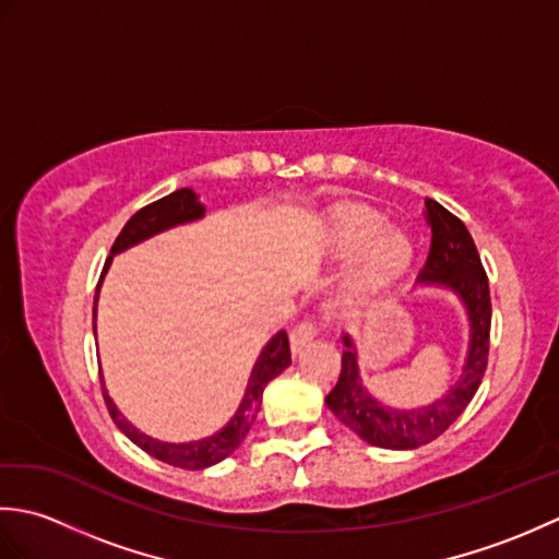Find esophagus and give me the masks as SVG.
Returning a JSON list of instances; mask_svg holds the SVG:
<instances>
[{"label": "esophagus", "instance_id": "esophagus-1", "mask_svg": "<svg viewBox=\"0 0 559 559\" xmlns=\"http://www.w3.org/2000/svg\"><path fill=\"white\" fill-rule=\"evenodd\" d=\"M317 334H319V324L312 322V319H305V322L295 324L290 329V348H293V353L302 350L307 343H310Z\"/></svg>", "mask_w": 559, "mask_h": 559}]
</instances>
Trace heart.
I'll list each match as a JSON object with an SVG mask.
<instances>
[{
  "instance_id": "obj_1",
  "label": "heart",
  "mask_w": 559,
  "mask_h": 559,
  "mask_svg": "<svg viewBox=\"0 0 559 559\" xmlns=\"http://www.w3.org/2000/svg\"><path fill=\"white\" fill-rule=\"evenodd\" d=\"M326 247L338 259H355L346 283L350 300H367L394 286L413 261V242L367 206H346L331 218Z\"/></svg>"
}]
</instances>
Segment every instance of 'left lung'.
<instances>
[{"instance_id":"obj_1","label":"left lung","mask_w":559,"mask_h":559,"mask_svg":"<svg viewBox=\"0 0 559 559\" xmlns=\"http://www.w3.org/2000/svg\"><path fill=\"white\" fill-rule=\"evenodd\" d=\"M427 223L432 228L430 252L420 269V281L442 283L463 300L471 319V350L459 382L432 406L418 411H396L382 406L367 394L360 382L358 360L348 336H343L346 350L341 358V377L326 396V406L336 418L365 439L382 449H418L432 442L466 411L483 382L490 353V283L483 269L480 254L461 218L447 211L435 199H425Z\"/></svg>"}]
</instances>
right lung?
<instances>
[{"instance_id":"add662e5","label":"right lung","mask_w":559,"mask_h":559,"mask_svg":"<svg viewBox=\"0 0 559 559\" xmlns=\"http://www.w3.org/2000/svg\"><path fill=\"white\" fill-rule=\"evenodd\" d=\"M199 216H204V206H201V201L197 199L192 189H177V192L153 201V204H148L144 209H139L134 216L127 221L122 233L117 235V240L110 249V257L105 259L103 273L108 271L112 254L122 252V249L146 240V237L156 235L165 228H173V225H177V223L194 221ZM103 273H100V281H103ZM100 281H98V288H100ZM98 288H96V302H98ZM93 314H96V307H93ZM288 365H290V343H288L286 331H281V334L273 336L269 346L261 350L259 360L252 370V377H249L245 399L240 403V408H237V413L233 415V420L213 437L199 439V442H189V444L158 442V439H151L144 432H139L136 427L129 425L122 418V413L115 408L112 399L108 396V391H105V384H100V389H103L105 406H108V411H110V418L139 449H144L146 454H151L153 459L170 463V466L187 468V471H201V468L213 466V463L223 461L225 456H230L233 451L240 447V442L249 432V427H252V423L257 420L264 386L271 382L273 377H278L283 370H286Z\"/></svg>"}]
</instances>
